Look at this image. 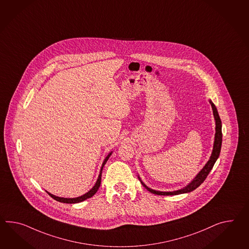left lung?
I'll use <instances>...</instances> for the list:
<instances>
[{
	"label": "left lung",
	"instance_id": "8db88e82",
	"mask_svg": "<svg viewBox=\"0 0 249 249\" xmlns=\"http://www.w3.org/2000/svg\"><path fill=\"white\" fill-rule=\"evenodd\" d=\"M212 108H213V116H214V120H215V137H214V143H213V149L212 152V155L210 157L209 161L207 162L205 165L202 167V169L196 175L194 179L189 182L188 184L182 188L176 190V191H172V192H161V191H157V190H153V189L147 187L144 182H142L140 176H138L140 182L142 183V185L145 188L149 191L150 193L157 195H178V194H188L193 192L194 190L198 188L202 182H204V180L206 179L207 176L209 175V173L213 169V165L216 163L217 159L219 157V153L221 149V143H222V131H221V121L218 113V109L216 108V106L214 105V103L210 100L209 101Z\"/></svg>",
	"mask_w": 249,
	"mask_h": 249
}]
</instances>
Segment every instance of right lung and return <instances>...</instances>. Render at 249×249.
Segmentation results:
<instances>
[{"mask_svg": "<svg viewBox=\"0 0 249 249\" xmlns=\"http://www.w3.org/2000/svg\"><path fill=\"white\" fill-rule=\"evenodd\" d=\"M111 154H112V151L109 152V154H108V156H107V157L105 158V159L103 160L102 167H101V170H100V174H99V176H98L97 181L95 182V184L93 185V187H92L90 191H88L86 194H83V195H81L79 197H76V198H64V197H58V196H55L54 194L49 193L48 191H46V192H47V193L49 194V195H50L54 200H57V201H59V202H64V203H78V202L84 201V200H87V199L91 198V197H92L94 194H96L98 189H99L100 185H101L102 172H103V166L105 165L106 162L108 161V159H109V157L111 156Z\"/></svg>", "mask_w": 249, "mask_h": 249, "instance_id": "1", "label": "right lung"}]
</instances>
